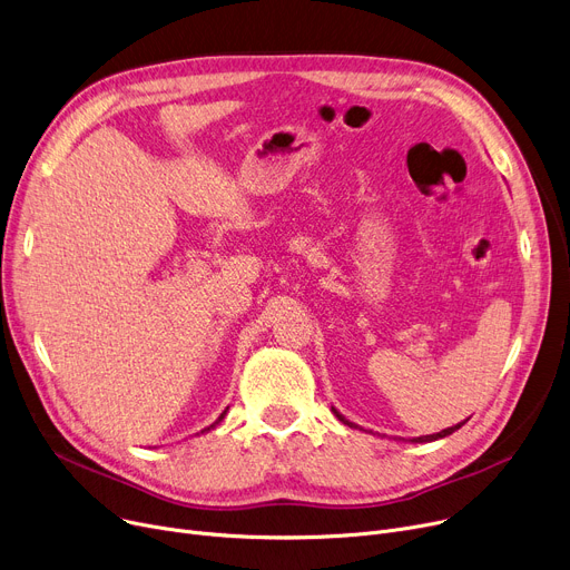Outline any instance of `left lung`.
<instances>
[{"mask_svg": "<svg viewBox=\"0 0 570 570\" xmlns=\"http://www.w3.org/2000/svg\"><path fill=\"white\" fill-rule=\"evenodd\" d=\"M333 413L340 417V421H342L344 425H348V428H357L355 423L346 421V417H344V415H342L337 409H333ZM462 425H464V423H458V425H453V428H445V430H441V432H436V434H428V436H415V439H411V441H413V443H430V441H436V439H443V436H448V434L458 432Z\"/></svg>", "mask_w": 570, "mask_h": 570, "instance_id": "8db88e82", "label": "left lung"}]
</instances>
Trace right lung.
I'll use <instances>...</instances> for the list:
<instances>
[{
  "label": "right lung",
  "mask_w": 570,
  "mask_h": 570,
  "mask_svg": "<svg viewBox=\"0 0 570 570\" xmlns=\"http://www.w3.org/2000/svg\"><path fill=\"white\" fill-rule=\"evenodd\" d=\"M224 415H226V411H224V413H222V415H219V417H217V421H215V423H213V425H209V428H205V430H203V432H209V430H213V428H217V425H219V423H222V421H224Z\"/></svg>",
  "instance_id": "obj_1"
}]
</instances>
